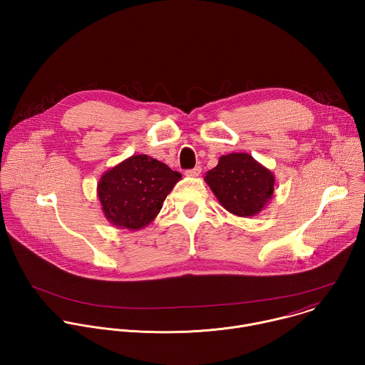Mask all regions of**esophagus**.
Returning a JSON list of instances; mask_svg holds the SVG:
<instances>
[{
	"mask_svg": "<svg viewBox=\"0 0 365 365\" xmlns=\"http://www.w3.org/2000/svg\"><path fill=\"white\" fill-rule=\"evenodd\" d=\"M200 172H202V169H200V166H196V168H193V169H190V170H186V176H189V178H196V176H199L200 175Z\"/></svg>",
	"mask_w": 365,
	"mask_h": 365,
	"instance_id": "1",
	"label": "esophagus"
}]
</instances>
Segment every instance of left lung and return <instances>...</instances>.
Wrapping results in <instances>:
<instances>
[{"label":"left lung","mask_w":365,"mask_h":365,"mask_svg":"<svg viewBox=\"0 0 365 365\" xmlns=\"http://www.w3.org/2000/svg\"><path fill=\"white\" fill-rule=\"evenodd\" d=\"M205 182L228 212L242 218L262 212L274 193V175L248 153L221 155Z\"/></svg>","instance_id":"obj_1"}]
</instances>
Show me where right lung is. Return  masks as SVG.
Wrapping results in <instances>:
<instances>
[{"label":"right lung","instance_id":"right-lung-1","mask_svg":"<svg viewBox=\"0 0 365 365\" xmlns=\"http://www.w3.org/2000/svg\"><path fill=\"white\" fill-rule=\"evenodd\" d=\"M180 179L179 172L147 154L131 155L101 176L96 192L102 214L117 228L141 230L159 215Z\"/></svg>","mask_w":365,"mask_h":365}]
</instances>
